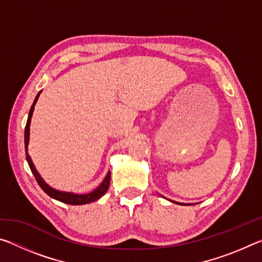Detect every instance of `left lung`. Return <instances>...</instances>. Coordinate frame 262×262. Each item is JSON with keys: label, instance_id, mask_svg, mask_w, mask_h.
I'll use <instances>...</instances> for the list:
<instances>
[{"label": "left lung", "instance_id": "8db88e82", "mask_svg": "<svg viewBox=\"0 0 262 262\" xmlns=\"http://www.w3.org/2000/svg\"><path fill=\"white\" fill-rule=\"evenodd\" d=\"M176 203H179V202H176ZM179 205H183V203H179Z\"/></svg>", "mask_w": 262, "mask_h": 262}]
</instances>
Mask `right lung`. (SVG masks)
<instances>
[{"instance_id":"right-lung-1","label":"right lung","mask_w":262,"mask_h":262,"mask_svg":"<svg viewBox=\"0 0 262 262\" xmlns=\"http://www.w3.org/2000/svg\"><path fill=\"white\" fill-rule=\"evenodd\" d=\"M40 94H41V91L39 92V94L37 95V97H35L33 104H32V106H31L30 112H29V118H28V121H26V126H25V134H24L26 161H28V163H29V166L31 168V171H32V173L34 176L35 180H37V183L39 184V186H40L41 189L47 195H50L51 198L55 199V200H57V201L67 203V205L78 206V205H86V203L97 201V200H98V199H100L101 196H103V195L106 193V190L108 189L110 180H111V172L110 171H108V173L106 174L105 179L103 180V183L100 184L99 187H97L95 190H92L91 193H88V194H75V193H69V192H61V190L54 189L53 187H51V186H48L45 183V181H43V179L41 178L40 174L38 173V171L35 170L33 163H32V161H31V157L29 156V154H28V145H29V140H30L31 118H32L34 105H35V103H37V100L39 98V95H40Z\"/></svg>"}]
</instances>
